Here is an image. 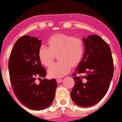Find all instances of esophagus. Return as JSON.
I'll return each instance as SVG.
<instances>
[{
  "mask_svg": "<svg viewBox=\"0 0 122 122\" xmlns=\"http://www.w3.org/2000/svg\"><path fill=\"white\" fill-rule=\"evenodd\" d=\"M62 81V79H61V78H58V79L56 80V82H57L58 83H60Z\"/></svg>",
  "mask_w": 122,
  "mask_h": 122,
  "instance_id": "34e87169",
  "label": "esophagus"
}]
</instances>
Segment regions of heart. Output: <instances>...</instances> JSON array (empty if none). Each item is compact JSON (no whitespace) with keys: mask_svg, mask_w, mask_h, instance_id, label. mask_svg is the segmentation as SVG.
Returning a JSON list of instances; mask_svg holds the SVG:
<instances>
[{"mask_svg":"<svg viewBox=\"0 0 122 122\" xmlns=\"http://www.w3.org/2000/svg\"><path fill=\"white\" fill-rule=\"evenodd\" d=\"M48 46L41 45L38 50V57L42 65L49 67L53 64L55 55L60 62L54 64L48 70L51 78H60L70 72L71 67L80 63L84 53V44L80 38L64 34L52 35L47 40Z\"/></svg>","mask_w":122,"mask_h":122,"instance_id":"obj_1","label":"heart"}]
</instances>
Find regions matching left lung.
Masks as SVG:
<instances>
[{
    "label": "left lung",
    "mask_w": 122,
    "mask_h": 122,
    "mask_svg": "<svg viewBox=\"0 0 122 122\" xmlns=\"http://www.w3.org/2000/svg\"><path fill=\"white\" fill-rule=\"evenodd\" d=\"M83 42L84 54L72 74L75 84L71 97L76 104L87 107L99 103L106 94L113 76V61L110 47L99 35L83 38Z\"/></svg>",
    "instance_id": "8db88e82"
}]
</instances>
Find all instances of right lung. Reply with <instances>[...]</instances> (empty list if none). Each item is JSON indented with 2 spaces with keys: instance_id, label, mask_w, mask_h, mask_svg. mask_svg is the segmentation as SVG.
Listing matches in <instances>:
<instances>
[{
  "instance_id": "add662e5",
  "label": "right lung",
  "mask_w": 122,
  "mask_h": 122,
  "mask_svg": "<svg viewBox=\"0 0 122 122\" xmlns=\"http://www.w3.org/2000/svg\"><path fill=\"white\" fill-rule=\"evenodd\" d=\"M42 41L25 35L17 40L11 51L8 67L14 93L25 106L34 110L48 107L57 87L56 80L45 78L46 72L38 57ZM36 79H40L37 84Z\"/></svg>"
}]
</instances>
